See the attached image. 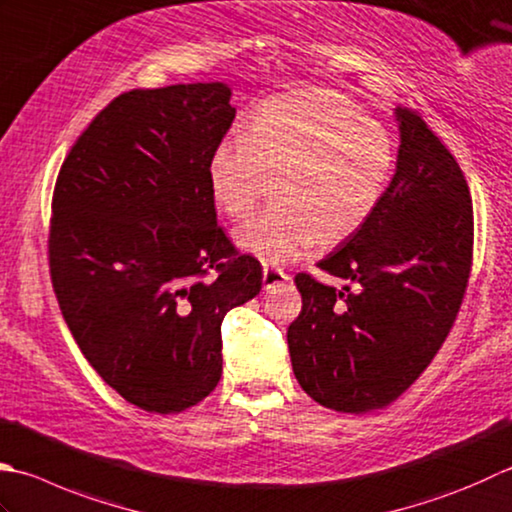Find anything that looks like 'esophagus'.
Here are the masks:
<instances>
[{
  "mask_svg": "<svg viewBox=\"0 0 512 512\" xmlns=\"http://www.w3.org/2000/svg\"><path fill=\"white\" fill-rule=\"evenodd\" d=\"M290 279V275L286 273L284 268L279 266H264V288H275L279 284H286Z\"/></svg>",
  "mask_w": 512,
  "mask_h": 512,
  "instance_id": "esophagus-1",
  "label": "esophagus"
}]
</instances>
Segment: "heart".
Returning <instances> with one entry per match:
<instances>
[{"instance_id": "b5f03b06", "label": "heart", "mask_w": 512, "mask_h": 512, "mask_svg": "<svg viewBox=\"0 0 512 512\" xmlns=\"http://www.w3.org/2000/svg\"><path fill=\"white\" fill-rule=\"evenodd\" d=\"M395 162L393 139L362 110L326 90H302L266 99L242 133L215 146L208 186L219 213L237 219L273 177L277 206L237 226L235 242L279 264L362 230L382 204Z\"/></svg>"}]
</instances>
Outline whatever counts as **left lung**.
I'll use <instances>...</instances> for the list:
<instances>
[{
	"instance_id": "left-lung-1",
	"label": "left lung",
	"mask_w": 512,
	"mask_h": 512,
	"mask_svg": "<svg viewBox=\"0 0 512 512\" xmlns=\"http://www.w3.org/2000/svg\"><path fill=\"white\" fill-rule=\"evenodd\" d=\"M397 170L368 224L317 266L353 286L297 273L302 313L288 326L299 386L362 415L406 393L462 308L473 268V199L462 168L422 115L397 108Z\"/></svg>"
}]
</instances>
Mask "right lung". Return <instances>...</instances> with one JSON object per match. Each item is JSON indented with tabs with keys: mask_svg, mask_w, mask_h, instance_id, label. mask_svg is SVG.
I'll return each mask as SVG.
<instances>
[{
	"mask_svg": "<svg viewBox=\"0 0 512 512\" xmlns=\"http://www.w3.org/2000/svg\"><path fill=\"white\" fill-rule=\"evenodd\" d=\"M235 119L230 88L115 97L59 168L48 268L88 364L128 404L173 415L222 377V322L262 288V264L217 224L208 159Z\"/></svg>",
	"mask_w": 512,
	"mask_h": 512,
	"instance_id": "1",
	"label": "right lung"
}]
</instances>
